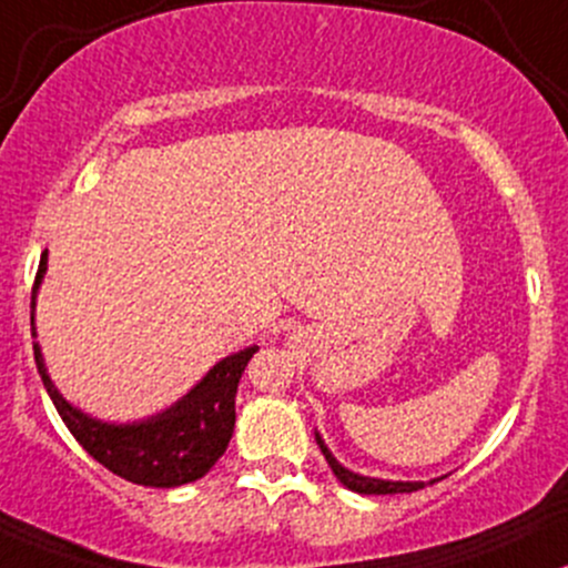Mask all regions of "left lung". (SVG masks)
<instances>
[{"mask_svg": "<svg viewBox=\"0 0 568 568\" xmlns=\"http://www.w3.org/2000/svg\"><path fill=\"white\" fill-rule=\"evenodd\" d=\"M317 439V447H321V453L326 456L328 466H332V471L336 475L345 488L355 490V494H364V496H385V494H413V490H420L426 488V483H394V479H377V477H364V475H355V471L345 469V466L336 460L332 453H328V447L323 445L321 434H315Z\"/></svg>", "mask_w": 568, "mask_h": 568, "instance_id": "obj_1", "label": "left lung"}]
</instances>
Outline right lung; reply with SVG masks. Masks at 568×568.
Here are the masks:
<instances>
[{"label":"right lung","instance_id":"right-lung-1","mask_svg":"<svg viewBox=\"0 0 568 568\" xmlns=\"http://www.w3.org/2000/svg\"><path fill=\"white\" fill-rule=\"evenodd\" d=\"M45 270L48 251L42 253L34 288H31V336H37L34 302ZM255 351L258 347L253 345L217 361L202 383H196V388H191L170 409L134 423H102L97 417L80 413L55 390L37 342L34 361L53 407L59 409L61 420L67 423L70 434L83 445V450L91 458H97L112 475L129 479L134 485L178 488V485H189L193 479L207 475L215 460L226 453L236 420V385H240L242 372H245Z\"/></svg>","mask_w":568,"mask_h":568}]
</instances>
